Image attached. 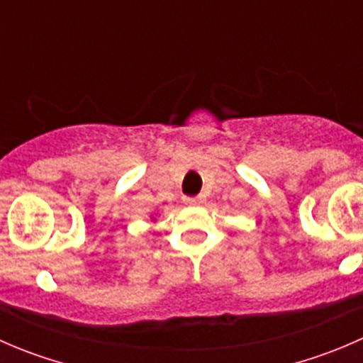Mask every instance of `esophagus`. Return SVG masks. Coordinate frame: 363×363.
Masks as SVG:
<instances>
[{"label": "esophagus", "mask_w": 363, "mask_h": 363, "mask_svg": "<svg viewBox=\"0 0 363 363\" xmlns=\"http://www.w3.org/2000/svg\"><path fill=\"white\" fill-rule=\"evenodd\" d=\"M184 202L188 203V205H193V207H195V205H202V203L205 202V196H203V195H199V196H186Z\"/></svg>", "instance_id": "esophagus-1"}]
</instances>
